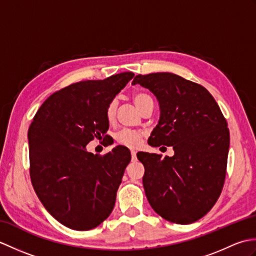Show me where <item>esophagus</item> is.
Here are the masks:
<instances>
[{
    "label": "esophagus",
    "mask_w": 256,
    "mask_h": 256,
    "mask_svg": "<svg viewBox=\"0 0 256 256\" xmlns=\"http://www.w3.org/2000/svg\"><path fill=\"white\" fill-rule=\"evenodd\" d=\"M131 155H132V160H136V150H131Z\"/></svg>",
    "instance_id": "1"
}]
</instances>
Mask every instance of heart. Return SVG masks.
I'll return each mask as SVG.
<instances>
[{"instance_id":"heart-1","label":"heart","mask_w":256,"mask_h":256,"mask_svg":"<svg viewBox=\"0 0 256 256\" xmlns=\"http://www.w3.org/2000/svg\"><path fill=\"white\" fill-rule=\"evenodd\" d=\"M132 99L135 104L140 108V111L142 110V108L146 104V102L152 100V98L143 94V92H135L132 96ZM116 108H118V102L116 100H112L108 102V104L106 108V118L108 122H113L114 118L116 116ZM143 138V133L140 131H135V130L131 128H123L121 131H118L116 135V140L123 146H126V148H135L142 143Z\"/></svg>"}]
</instances>
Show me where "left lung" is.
Returning a JSON list of instances; mask_svg holds the SVG:
<instances>
[{
	"label": "left lung",
	"mask_w": 256,
	"mask_h": 256,
	"mask_svg": "<svg viewBox=\"0 0 256 256\" xmlns=\"http://www.w3.org/2000/svg\"><path fill=\"white\" fill-rule=\"evenodd\" d=\"M136 84L160 102V122L148 144L175 150L164 160L154 153H138L145 168L146 197L162 218L192 224L208 214L224 188L230 145L226 120L204 86L180 76L138 74L132 84Z\"/></svg>",
	"instance_id": "1"
}]
</instances>
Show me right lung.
Segmentation results:
<instances>
[{"label":"right lung","instance_id":"add662e5","mask_svg":"<svg viewBox=\"0 0 256 256\" xmlns=\"http://www.w3.org/2000/svg\"><path fill=\"white\" fill-rule=\"evenodd\" d=\"M133 77L122 72L64 86L42 103L28 128L32 187L46 210L70 229H94L113 210L131 153L118 145L94 155L86 146L106 136V108Z\"/></svg>","mask_w":256,"mask_h":256}]
</instances>
